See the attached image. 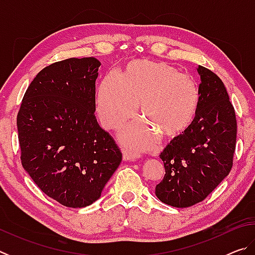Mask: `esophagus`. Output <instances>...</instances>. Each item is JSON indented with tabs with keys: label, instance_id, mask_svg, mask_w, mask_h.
Listing matches in <instances>:
<instances>
[{
	"label": "esophagus",
	"instance_id": "1",
	"mask_svg": "<svg viewBox=\"0 0 255 255\" xmlns=\"http://www.w3.org/2000/svg\"><path fill=\"white\" fill-rule=\"evenodd\" d=\"M123 157L125 161H135L137 157H139V154L136 152H132L130 149L124 148L123 149Z\"/></svg>",
	"mask_w": 255,
	"mask_h": 255
}]
</instances>
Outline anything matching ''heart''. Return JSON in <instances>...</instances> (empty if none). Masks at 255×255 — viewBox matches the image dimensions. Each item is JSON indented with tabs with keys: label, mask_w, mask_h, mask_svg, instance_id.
Returning a JSON list of instances; mask_svg holds the SVG:
<instances>
[{
	"label": "heart",
	"mask_w": 255,
	"mask_h": 255,
	"mask_svg": "<svg viewBox=\"0 0 255 255\" xmlns=\"http://www.w3.org/2000/svg\"><path fill=\"white\" fill-rule=\"evenodd\" d=\"M120 133L124 144L137 149L152 147L157 137L172 139L187 130L196 118L200 92L196 82L163 62L133 59L122 76L110 72L98 90L97 112L106 129H119L136 115Z\"/></svg>",
	"instance_id": "1"
}]
</instances>
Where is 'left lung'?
Masks as SVG:
<instances>
[{"mask_svg": "<svg viewBox=\"0 0 255 255\" xmlns=\"http://www.w3.org/2000/svg\"><path fill=\"white\" fill-rule=\"evenodd\" d=\"M200 105L187 130L174 137L159 155L165 167L155 195L164 204L187 208L207 198L232 170L236 144L234 107L222 80L204 66Z\"/></svg>", "mask_w": 255, "mask_h": 255, "instance_id": "8db88e82", "label": "left lung"}]
</instances>
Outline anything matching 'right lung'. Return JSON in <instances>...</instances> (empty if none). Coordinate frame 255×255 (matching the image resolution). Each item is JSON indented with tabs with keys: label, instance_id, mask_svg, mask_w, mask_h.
<instances>
[{
	"label": "right lung",
	"instance_id": "right-lung-1",
	"mask_svg": "<svg viewBox=\"0 0 255 255\" xmlns=\"http://www.w3.org/2000/svg\"><path fill=\"white\" fill-rule=\"evenodd\" d=\"M100 65L84 57L45 67L16 118L23 169L45 195L71 208L97 201L123 158L94 115Z\"/></svg>",
	"mask_w": 255,
	"mask_h": 255
}]
</instances>
